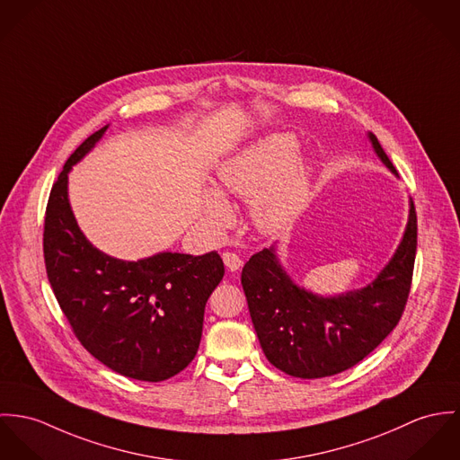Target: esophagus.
<instances>
[{"label": "esophagus", "mask_w": 460, "mask_h": 460, "mask_svg": "<svg viewBox=\"0 0 460 460\" xmlns=\"http://www.w3.org/2000/svg\"><path fill=\"white\" fill-rule=\"evenodd\" d=\"M222 261H224V264H226V268L229 271H238L242 268V264H243L240 255H236L234 252H224L222 254Z\"/></svg>", "instance_id": "1"}]
</instances>
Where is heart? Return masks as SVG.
Wrapping results in <instances>:
<instances>
[{"label": "heart", "instance_id": "1", "mask_svg": "<svg viewBox=\"0 0 460 460\" xmlns=\"http://www.w3.org/2000/svg\"><path fill=\"white\" fill-rule=\"evenodd\" d=\"M298 154L300 143L293 134L275 132L229 156L217 171L224 194L252 201V220L261 231L289 227L305 206L314 169ZM205 213L220 227L233 220L231 206L215 189L205 194Z\"/></svg>", "mask_w": 460, "mask_h": 460}]
</instances>
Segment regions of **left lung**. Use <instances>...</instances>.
I'll use <instances>...</instances> for the list:
<instances>
[{
	"instance_id": "obj_1",
	"label": "left lung",
	"mask_w": 460,
	"mask_h": 460,
	"mask_svg": "<svg viewBox=\"0 0 460 460\" xmlns=\"http://www.w3.org/2000/svg\"><path fill=\"white\" fill-rule=\"evenodd\" d=\"M381 162L395 167L368 132ZM416 255V211L409 199L404 236L377 277L361 289L323 296L300 288L282 268L275 247L252 255L242 286L259 344L279 370L317 379L351 368L372 353L397 326L408 302Z\"/></svg>"
}]
</instances>
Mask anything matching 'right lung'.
<instances>
[{"instance_id":"obj_1","label":"right lung","mask_w":460,"mask_h":460,"mask_svg":"<svg viewBox=\"0 0 460 460\" xmlns=\"http://www.w3.org/2000/svg\"><path fill=\"white\" fill-rule=\"evenodd\" d=\"M92 134L52 185L44 224V259L54 296L79 342L111 370L158 383L196 357L205 306L224 277L217 252H158L123 261L93 247L68 201V172L102 139Z\"/></svg>"}]
</instances>
